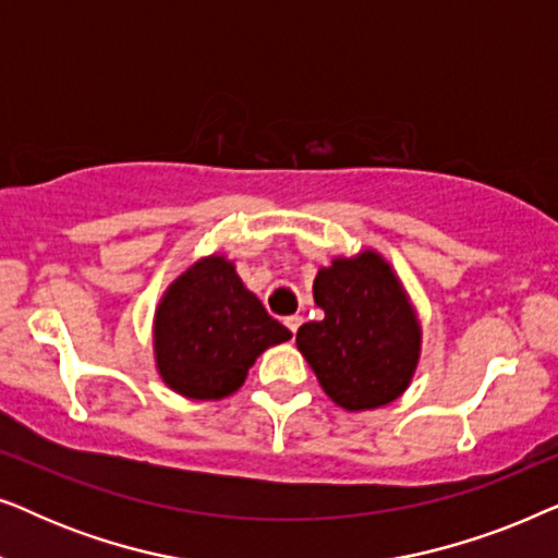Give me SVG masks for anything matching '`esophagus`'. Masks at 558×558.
Returning <instances> with one entry per match:
<instances>
[{
    "mask_svg": "<svg viewBox=\"0 0 558 558\" xmlns=\"http://www.w3.org/2000/svg\"><path fill=\"white\" fill-rule=\"evenodd\" d=\"M302 323H304V319H302L300 315H289V317L284 319V325L289 327V330H292V335H296V330H300Z\"/></svg>",
    "mask_w": 558,
    "mask_h": 558,
    "instance_id": "1",
    "label": "esophagus"
}]
</instances>
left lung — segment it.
<instances>
[{"instance_id":"1","label":"left lung","mask_w":558,"mask_h":558,"mask_svg":"<svg viewBox=\"0 0 558 558\" xmlns=\"http://www.w3.org/2000/svg\"><path fill=\"white\" fill-rule=\"evenodd\" d=\"M312 292L325 317L296 330V348L325 393L348 411L399 399L416 371L422 327L391 266L376 251L335 258Z\"/></svg>"}]
</instances>
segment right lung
Masks as SVG:
<instances>
[{"label":"right lung","instance_id":"obj_1","mask_svg":"<svg viewBox=\"0 0 558 558\" xmlns=\"http://www.w3.org/2000/svg\"><path fill=\"white\" fill-rule=\"evenodd\" d=\"M292 338L251 294L223 256H208L180 274L155 317L159 376L187 399L233 393L266 348Z\"/></svg>","mask_w":558,"mask_h":558}]
</instances>
